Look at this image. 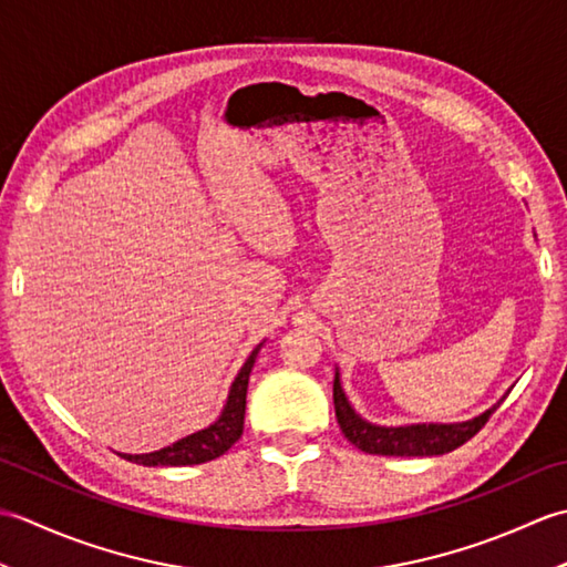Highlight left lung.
Wrapping results in <instances>:
<instances>
[{"label": "left lung", "mask_w": 567, "mask_h": 567, "mask_svg": "<svg viewBox=\"0 0 567 567\" xmlns=\"http://www.w3.org/2000/svg\"><path fill=\"white\" fill-rule=\"evenodd\" d=\"M502 400L475 419L461 421V424H412V426H378L370 424L348 402L341 388V375L336 370L333 378V406L336 419L343 436L355 449L372 455H443L455 451L457 445L470 441L487 424V419L497 412Z\"/></svg>", "instance_id": "1"}]
</instances>
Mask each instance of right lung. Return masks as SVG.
<instances>
[{"label": "right lung", "instance_id": "add662e5", "mask_svg": "<svg viewBox=\"0 0 567 567\" xmlns=\"http://www.w3.org/2000/svg\"><path fill=\"white\" fill-rule=\"evenodd\" d=\"M262 346V343H260ZM260 346L252 348V353L244 363V368L238 370V375L228 390V400L221 409L219 419L209 424L207 429H202L197 433H189V436L175 441L173 445H165L161 451L153 453H118L131 463L138 465H148V467H158V465H199V463H209L214 457L224 455L231 445L240 439L244 433V416H246V392H248V378L252 363H256Z\"/></svg>", "mask_w": 567, "mask_h": 567}]
</instances>
